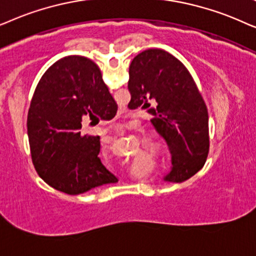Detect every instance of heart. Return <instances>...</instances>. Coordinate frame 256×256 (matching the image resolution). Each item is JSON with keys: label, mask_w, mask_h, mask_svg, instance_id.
I'll return each instance as SVG.
<instances>
[{"label": "heart", "mask_w": 256, "mask_h": 256, "mask_svg": "<svg viewBox=\"0 0 256 256\" xmlns=\"http://www.w3.org/2000/svg\"><path fill=\"white\" fill-rule=\"evenodd\" d=\"M148 142L151 146H158V142H156V140H150Z\"/></svg>", "instance_id": "heart-1"}]
</instances>
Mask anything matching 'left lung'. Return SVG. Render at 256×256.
Here are the masks:
<instances>
[{
	"label": "left lung",
	"mask_w": 256,
	"mask_h": 256,
	"mask_svg": "<svg viewBox=\"0 0 256 256\" xmlns=\"http://www.w3.org/2000/svg\"><path fill=\"white\" fill-rule=\"evenodd\" d=\"M128 108H145L168 142L172 170L165 180L182 182L205 165L210 150L208 112L186 66L168 51L148 49L128 69Z\"/></svg>",
	"instance_id": "8db88e82"
}]
</instances>
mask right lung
<instances>
[{"label": "right lung", "instance_id": "obj_1", "mask_svg": "<svg viewBox=\"0 0 256 256\" xmlns=\"http://www.w3.org/2000/svg\"><path fill=\"white\" fill-rule=\"evenodd\" d=\"M117 108L96 63L82 56L54 63L37 84L26 122L37 174L70 196L117 182L98 156L100 137L82 131L85 119L110 120Z\"/></svg>", "mask_w": 256, "mask_h": 256}]
</instances>
